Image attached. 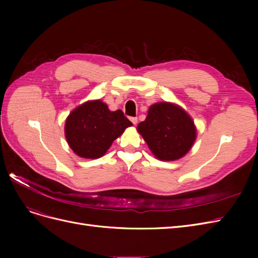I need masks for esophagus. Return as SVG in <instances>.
<instances>
[{"label": "esophagus", "instance_id": "obj_1", "mask_svg": "<svg viewBox=\"0 0 258 258\" xmlns=\"http://www.w3.org/2000/svg\"><path fill=\"white\" fill-rule=\"evenodd\" d=\"M130 120H131V122L134 123V124H137V122H138V118H137V117H131Z\"/></svg>", "mask_w": 258, "mask_h": 258}]
</instances>
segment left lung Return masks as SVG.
<instances>
[{
    "instance_id": "1",
    "label": "left lung",
    "mask_w": 258,
    "mask_h": 258,
    "mask_svg": "<svg viewBox=\"0 0 258 258\" xmlns=\"http://www.w3.org/2000/svg\"><path fill=\"white\" fill-rule=\"evenodd\" d=\"M137 130L153 155L161 161H174L190 151L197 138V129L184 108L171 102L150 106L144 121Z\"/></svg>"
}]
</instances>
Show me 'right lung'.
<instances>
[{"label": "right lung", "instance_id": "right-lung-1", "mask_svg": "<svg viewBox=\"0 0 258 258\" xmlns=\"http://www.w3.org/2000/svg\"><path fill=\"white\" fill-rule=\"evenodd\" d=\"M132 122L122 111L112 112L101 100L87 101L70 113L64 124L69 146L82 158L102 157Z\"/></svg>", "mask_w": 258, "mask_h": 258}]
</instances>
